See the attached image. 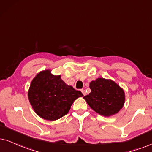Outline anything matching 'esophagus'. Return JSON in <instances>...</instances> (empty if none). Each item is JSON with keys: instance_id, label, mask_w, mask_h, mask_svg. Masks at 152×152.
Segmentation results:
<instances>
[{"instance_id": "obj_1", "label": "esophagus", "mask_w": 152, "mask_h": 152, "mask_svg": "<svg viewBox=\"0 0 152 152\" xmlns=\"http://www.w3.org/2000/svg\"><path fill=\"white\" fill-rule=\"evenodd\" d=\"M81 92H82V93H83V95L84 96H85L86 95V91L84 90H81Z\"/></svg>"}]
</instances>
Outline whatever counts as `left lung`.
Instances as JSON below:
<instances>
[{
  "mask_svg": "<svg viewBox=\"0 0 152 152\" xmlns=\"http://www.w3.org/2000/svg\"><path fill=\"white\" fill-rule=\"evenodd\" d=\"M91 92L83 98L95 112L104 116L116 114L124 107L125 93L110 79L98 78L90 83Z\"/></svg>",
  "mask_w": 152,
  "mask_h": 152,
  "instance_id": "obj_1",
  "label": "left lung"
}]
</instances>
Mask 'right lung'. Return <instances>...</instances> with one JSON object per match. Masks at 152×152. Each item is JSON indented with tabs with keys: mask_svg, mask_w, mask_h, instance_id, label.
<instances>
[{
	"mask_svg": "<svg viewBox=\"0 0 152 152\" xmlns=\"http://www.w3.org/2000/svg\"><path fill=\"white\" fill-rule=\"evenodd\" d=\"M82 93L68 86L60 75H53L50 69L39 72L32 80L28 92L31 105L41 118L55 121L69 112Z\"/></svg>",
	"mask_w": 152,
	"mask_h": 152,
	"instance_id": "obj_1",
	"label": "right lung"
}]
</instances>
